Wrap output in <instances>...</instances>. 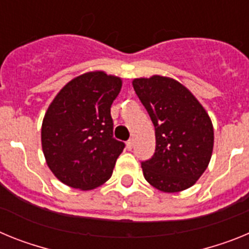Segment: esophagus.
<instances>
[{
  "label": "esophagus",
  "mask_w": 249,
  "mask_h": 249,
  "mask_svg": "<svg viewBox=\"0 0 249 249\" xmlns=\"http://www.w3.org/2000/svg\"><path fill=\"white\" fill-rule=\"evenodd\" d=\"M133 143H135V142H133V140H129L128 142H127V149H129V151H131V149L133 148Z\"/></svg>",
  "instance_id": "1"
}]
</instances>
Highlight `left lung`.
I'll return each mask as SVG.
<instances>
[{
	"label": "left lung",
	"instance_id": "obj_1",
	"mask_svg": "<svg viewBox=\"0 0 249 249\" xmlns=\"http://www.w3.org/2000/svg\"><path fill=\"white\" fill-rule=\"evenodd\" d=\"M132 85L155 126V155L142 162L146 181L166 193L190 188L212 157L210 116L192 92L173 78L156 74L135 78Z\"/></svg>",
	"mask_w": 249,
	"mask_h": 249
}]
</instances>
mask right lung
<instances>
[{"label":"right lung","mask_w":249,"mask_h":249,"mask_svg":"<svg viewBox=\"0 0 249 249\" xmlns=\"http://www.w3.org/2000/svg\"><path fill=\"white\" fill-rule=\"evenodd\" d=\"M122 80L92 71L71 80L48 106L41 129L48 168L62 183L93 190L111 178L124 143L113 138L111 106Z\"/></svg>","instance_id":"right-lung-1"}]
</instances>
